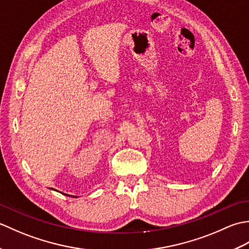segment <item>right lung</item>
<instances>
[{
    "mask_svg": "<svg viewBox=\"0 0 249 249\" xmlns=\"http://www.w3.org/2000/svg\"><path fill=\"white\" fill-rule=\"evenodd\" d=\"M52 189H53V188H52ZM55 190V189H54ZM63 194V193H62ZM63 195H66V194H63ZM66 196H70V197H75V196H71V195H66ZM77 198V197H76Z\"/></svg>",
    "mask_w": 249,
    "mask_h": 249,
    "instance_id": "obj_1",
    "label": "right lung"
}]
</instances>
